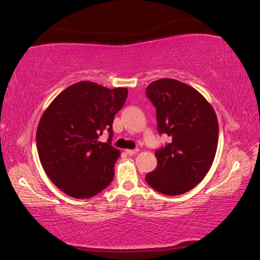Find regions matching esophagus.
Returning a JSON list of instances; mask_svg holds the SVG:
<instances>
[{
	"label": "esophagus",
	"instance_id": "obj_1",
	"mask_svg": "<svg viewBox=\"0 0 260 260\" xmlns=\"http://www.w3.org/2000/svg\"><path fill=\"white\" fill-rule=\"evenodd\" d=\"M138 152H139V149H134V150L133 149H127L126 150V153L129 156H134L135 153H138Z\"/></svg>",
	"mask_w": 260,
	"mask_h": 260
}]
</instances>
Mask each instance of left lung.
<instances>
[{
    "label": "left lung",
    "instance_id": "1",
    "mask_svg": "<svg viewBox=\"0 0 260 260\" xmlns=\"http://www.w3.org/2000/svg\"><path fill=\"white\" fill-rule=\"evenodd\" d=\"M146 94L156 108L158 132L172 138L156 150L157 167L146 181L165 195H181L196 187L212 166L219 138L217 114L200 91L175 79L151 82Z\"/></svg>",
    "mask_w": 260,
    "mask_h": 260
}]
</instances>
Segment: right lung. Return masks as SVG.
<instances>
[{"mask_svg": "<svg viewBox=\"0 0 260 260\" xmlns=\"http://www.w3.org/2000/svg\"><path fill=\"white\" fill-rule=\"evenodd\" d=\"M128 90L80 81L64 89L43 112L37 131L41 165L57 188L90 199L111 183L120 151L111 144L112 124ZM110 133L107 144L98 136Z\"/></svg>", "mask_w": 260, "mask_h": 260, "instance_id": "right-lung-1", "label": "right lung"}]
</instances>
